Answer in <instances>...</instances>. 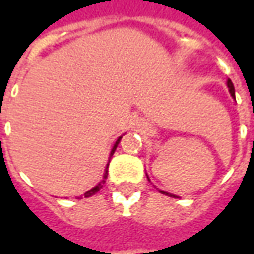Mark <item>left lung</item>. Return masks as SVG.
<instances>
[{"instance_id": "obj_1", "label": "left lung", "mask_w": 254, "mask_h": 254, "mask_svg": "<svg viewBox=\"0 0 254 254\" xmlns=\"http://www.w3.org/2000/svg\"><path fill=\"white\" fill-rule=\"evenodd\" d=\"M228 87H229L230 94L235 97V87H233V83H232V80H230V79L228 80ZM160 192H161V193H165V195H168V196H174V198H175V195H171V193H168V192H164V190H160Z\"/></svg>"}]
</instances>
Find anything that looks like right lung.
Listing matches in <instances>:
<instances>
[{
    "label": "right lung",
    "mask_w": 254,
    "mask_h": 254,
    "mask_svg": "<svg viewBox=\"0 0 254 254\" xmlns=\"http://www.w3.org/2000/svg\"><path fill=\"white\" fill-rule=\"evenodd\" d=\"M120 140H122V137H120V138H119V140L116 141V144H114V147H113L112 152H110V157H112L113 154H114V151H116V148H117V145H119V142H120ZM107 168H109V164H107ZM106 178H107V170H106V174H104V178H103V180L100 181V182H99V184H97V185H96L94 188H92V190H87V192L84 193V198H89V196H92V195H94L96 192H99V190H100V188H102V187H103V184L106 182Z\"/></svg>",
    "instance_id": "obj_1"
}]
</instances>
